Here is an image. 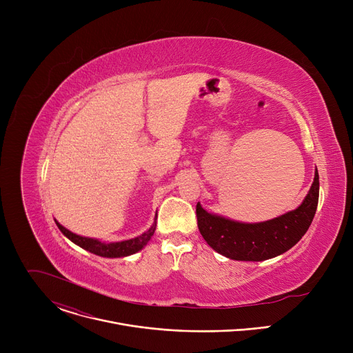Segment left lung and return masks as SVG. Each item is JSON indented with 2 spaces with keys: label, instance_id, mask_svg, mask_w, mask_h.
Wrapping results in <instances>:
<instances>
[{
  "label": "left lung",
  "instance_id": "obj_1",
  "mask_svg": "<svg viewBox=\"0 0 353 353\" xmlns=\"http://www.w3.org/2000/svg\"><path fill=\"white\" fill-rule=\"evenodd\" d=\"M319 172L309 194L296 210L278 218L241 223L219 215L208 214L196 204V221L199 233L219 254L237 261H264L292 248L305 236L313 222L319 204Z\"/></svg>",
  "mask_w": 353,
  "mask_h": 353
}]
</instances>
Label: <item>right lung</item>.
Segmentation results:
<instances>
[{
	"instance_id": "add662e5",
	"label": "right lung",
	"mask_w": 353,
	"mask_h": 353,
	"mask_svg": "<svg viewBox=\"0 0 353 353\" xmlns=\"http://www.w3.org/2000/svg\"><path fill=\"white\" fill-rule=\"evenodd\" d=\"M56 223H57L59 229L63 232V234L65 237H68L72 243L82 247L83 250L90 251V253H93L96 256L108 257V259L127 257V256L137 253V251L142 250L146 245V243L150 240V237L154 236L155 229H157V218H155L154 225L138 237H134L130 240H123V241H116V243H105V241H100L97 239H90V237H83V236L75 234V233L70 232L68 229H65L63 225H60L57 221H56Z\"/></svg>"
}]
</instances>
